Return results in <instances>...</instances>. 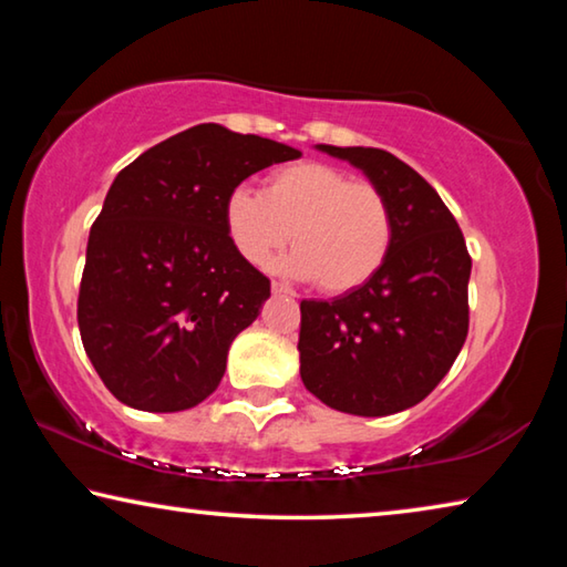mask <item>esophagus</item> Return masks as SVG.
<instances>
[{"instance_id": "esophagus-1", "label": "esophagus", "mask_w": 567, "mask_h": 567, "mask_svg": "<svg viewBox=\"0 0 567 567\" xmlns=\"http://www.w3.org/2000/svg\"><path fill=\"white\" fill-rule=\"evenodd\" d=\"M270 287H272V295H290V297H295L292 287H287V285H282V282H272Z\"/></svg>"}]
</instances>
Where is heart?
Instances as JSON below:
<instances>
[{"label":"heart","mask_w":567,"mask_h":567,"mask_svg":"<svg viewBox=\"0 0 567 567\" xmlns=\"http://www.w3.org/2000/svg\"><path fill=\"white\" fill-rule=\"evenodd\" d=\"M223 217L229 243L252 265H265L292 239L295 249L277 270L318 280L330 295L370 282L395 235L388 197L372 182L352 179L324 162L277 167L262 192L233 189Z\"/></svg>","instance_id":"obj_1"}]
</instances>
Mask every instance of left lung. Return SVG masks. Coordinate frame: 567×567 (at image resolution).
Listing matches in <instances>:
<instances>
[{"label":"left lung","instance_id":"8db88e82","mask_svg":"<svg viewBox=\"0 0 567 567\" xmlns=\"http://www.w3.org/2000/svg\"><path fill=\"white\" fill-rule=\"evenodd\" d=\"M315 147L362 169L388 197L395 235L370 282L300 302V378L332 410L392 415L425 400L463 350L473 262L455 217L405 162L375 147Z\"/></svg>","mask_w":567,"mask_h":567}]
</instances>
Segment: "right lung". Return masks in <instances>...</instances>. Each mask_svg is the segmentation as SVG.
<instances>
[{
  "label": "right lung",
  "mask_w": 567,
  "mask_h": 567,
  "mask_svg": "<svg viewBox=\"0 0 567 567\" xmlns=\"http://www.w3.org/2000/svg\"><path fill=\"white\" fill-rule=\"evenodd\" d=\"M297 157L282 142L207 122L114 177L90 229L76 320L84 352L124 405L179 412L217 390L229 344L270 297V280L229 243L225 199Z\"/></svg>",
  "instance_id": "obj_1"
}]
</instances>
